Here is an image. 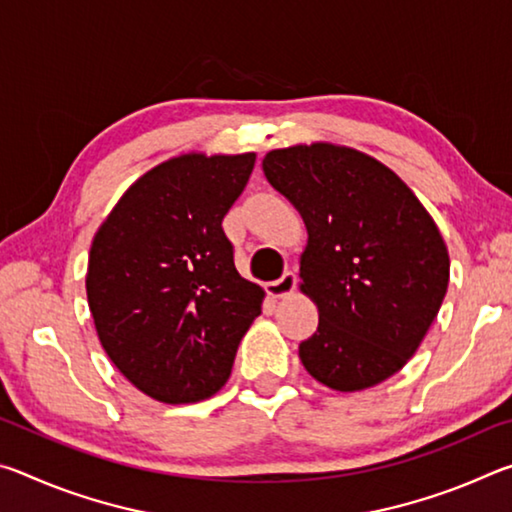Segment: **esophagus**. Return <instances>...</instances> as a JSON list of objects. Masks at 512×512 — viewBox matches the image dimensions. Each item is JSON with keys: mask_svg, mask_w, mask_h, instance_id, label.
<instances>
[{"mask_svg": "<svg viewBox=\"0 0 512 512\" xmlns=\"http://www.w3.org/2000/svg\"><path fill=\"white\" fill-rule=\"evenodd\" d=\"M296 282H298L296 273L287 271L280 277V280H273L266 284V293L271 298H287V296H291L293 289H296Z\"/></svg>", "mask_w": 512, "mask_h": 512, "instance_id": "esophagus-1", "label": "esophagus"}]
</instances>
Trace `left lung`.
Here are the masks:
<instances>
[{
  "mask_svg": "<svg viewBox=\"0 0 512 512\" xmlns=\"http://www.w3.org/2000/svg\"><path fill=\"white\" fill-rule=\"evenodd\" d=\"M262 169L307 228L300 291L318 307V329L300 343L302 366L341 393L393 377L447 293L449 253L436 221L393 169L350 146L275 149Z\"/></svg>",
  "mask_w": 512,
  "mask_h": 512,
  "instance_id": "8db88e82",
  "label": "left lung"
}]
</instances>
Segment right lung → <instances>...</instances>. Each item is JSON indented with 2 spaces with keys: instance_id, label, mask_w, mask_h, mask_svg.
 <instances>
[{
  "instance_id": "right-lung-1",
  "label": "right lung",
  "mask_w": 512,
  "mask_h": 512,
  "mask_svg": "<svg viewBox=\"0 0 512 512\" xmlns=\"http://www.w3.org/2000/svg\"><path fill=\"white\" fill-rule=\"evenodd\" d=\"M255 153H180L135 180L92 239L85 291L103 350L144 395L164 404L212 397L264 289L241 277L223 216Z\"/></svg>"
}]
</instances>
